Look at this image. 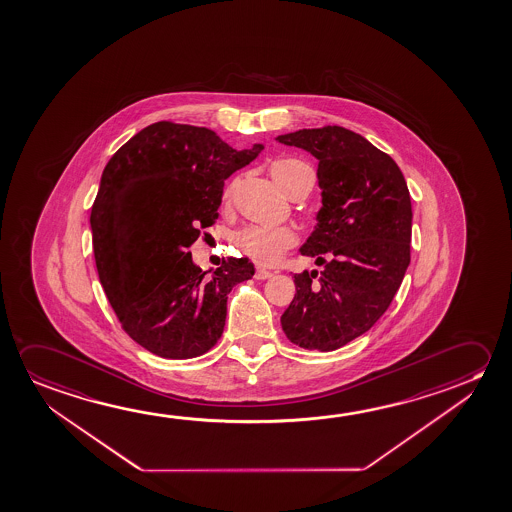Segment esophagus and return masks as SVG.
<instances>
[{
    "label": "esophagus",
    "instance_id": "esophagus-1",
    "mask_svg": "<svg viewBox=\"0 0 512 512\" xmlns=\"http://www.w3.org/2000/svg\"><path fill=\"white\" fill-rule=\"evenodd\" d=\"M271 276H273V273L268 271V269L257 268V271H255V278L257 280H266V278H271Z\"/></svg>",
    "mask_w": 512,
    "mask_h": 512
}]
</instances>
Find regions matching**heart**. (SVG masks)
Segmentation results:
<instances>
[{"label":"heart","mask_w":512,"mask_h":512,"mask_svg":"<svg viewBox=\"0 0 512 512\" xmlns=\"http://www.w3.org/2000/svg\"><path fill=\"white\" fill-rule=\"evenodd\" d=\"M310 170L305 163H301L298 159H280L271 166V175L275 179L276 184L284 189L287 195H291L296 184L303 172ZM234 184H230L225 189V198L232 195ZM236 246L248 255L253 262H257L260 266H271L278 260L282 259L289 248L298 243L296 232L289 227H260V225H252V227L243 228L236 234Z\"/></svg>","instance_id":"1"}]
</instances>
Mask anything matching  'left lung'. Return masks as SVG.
Listing matches in <instances>:
<instances>
[{"label": "left lung", "instance_id": "obj_1", "mask_svg": "<svg viewBox=\"0 0 512 512\" xmlns=\"http://www.w3.org/2000/svg\"><path fill=\"white\" fill-rule=\"evenodd\" d=\"M276 142L319 161L323 191L314 232L299 252L324 269L294 275L282 330L303 349L335 351L378 323L401 287L413 220L408 186L394 159L344 127L299 129Z\"/></svg>", "mask_w": 512, "mask_h": 512}]
</instances>
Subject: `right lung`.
Segmentation results:
<instances>
[{
  "label": "right lung",
  "instance_id": "right-lung-1",
  "mask_svg": "<svg viewBox=\"0 0 512 512\" xmlns=\"http://www.w3.org/2000/svg\"><path fill=\"white\" fill-rule=\"evenodd\" d=\"M262 149H234L207 127L156 122L104 168L90 214L95 266L122 328L150 353L188 360L220 339L228 292L255 268L228 257L205 278L188 250L218 220L225 181Z\"/></svg>",
  "mask_w": 512,
  "mask_h": 512
}]
</instances>
